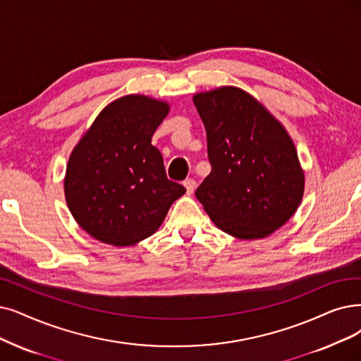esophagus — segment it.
<instances>
[{
    "label": "esophagus",
    "mask_w": 361,
    "mask_h": 361,
    "mask_svg": "<svg viewBox=\"0 0 361 361\" xmlns=\"http://www.w3.org/2000/svg\"><path fill=\"white\" fill-rule=\"evenodd\" d=\"M183 186H185V190H186V194H192L194 192V190H195V186H197V182L194 180V179H186L185 182H183Z\"/></svg>",
    "instance_id": "obj_1"
}]
</instances>
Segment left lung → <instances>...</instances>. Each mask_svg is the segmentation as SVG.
I'll return each mask as SVG.
<instances>
[{"label":"left lung","instance_id":"left-lung-1","mask_svg":"<svg viewBox=\"0 0 361 361\" xmlns=\"http://www.w3.org/2000/svg\"><path fill=\"white\" fill-rule=\"evenodd\" d=\"M204 123L210 175L195 197L212 222L240 240L271 235L298 210L305 188L295 143L247 92L224 85L194 94Z\"/></svg>","mask_w":361,"mask_h":361}]
</instances>
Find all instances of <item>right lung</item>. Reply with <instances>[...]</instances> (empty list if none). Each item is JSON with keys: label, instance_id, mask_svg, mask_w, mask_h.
I'll list each match as a JSON object with an SVG mask.
<instances>
[{"label": "right lung", "instance_id": "add662e5", "mask_svg": "<svg viewBox=\"0 0 361 361\" xmlns=\"http://www.w3.org/2000/svg\"><path fill=\"white\" fill-rule=\"evenodd\" d=\"M170 105L127 94L106 105L72 149L63 190L69 212L93 238L124 247L148 238L186 190L166 176L151 145Z\"/></svg>", "mask_w": 361, "mask_h": 361}]
</instances>
